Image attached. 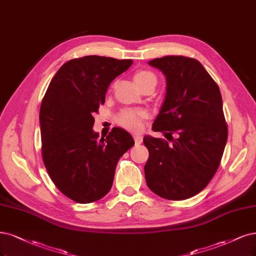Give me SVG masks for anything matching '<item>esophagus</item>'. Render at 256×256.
<instances>
[{"label": "esophagus", "instance_id": "34e87169", "mask_svg": "<svg viewBox=\"0 0 256 256\" xmlns=\"http://www.w3.org/2000/svg\"><path fill=\"white\" fill-rule=\"evenodd\" d=\"M134 138L136 144H140L143 142V138L140 134H134Z\"/></svg>", "mask_w": 256, "mask_h": 256}]
</instances>
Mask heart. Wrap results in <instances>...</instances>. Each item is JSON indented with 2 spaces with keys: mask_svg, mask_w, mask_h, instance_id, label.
I'll return each instance as SVG.
<instances>
[{
  "mask_svg": "<svg viewBox=\"0 0 256 256\" xmlns=\"http://www.w3.org/2000/svg\"><path fill=\"white\" fill-rule=\"evenodd\" d=\"M134 80L140 89H143L144 86L152 84L156 86V77L154 73L149 71H138L134 76ZM147 116V112L142 109H128L122 111L118 118V124L131 131H136L140 128V122Z\"/></svg>",
  "mask_w": 256,
  "mask_h": 256,
  "instance_id": "heart-1",
  "label": "heart"
}]
</instances>
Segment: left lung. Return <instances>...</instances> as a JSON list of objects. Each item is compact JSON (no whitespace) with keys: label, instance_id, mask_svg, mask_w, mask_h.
<instances>
[{"label":"left lung","instance_id":"8db88e82","mask_svg":"<svg viewBox=\"0 0 256 256\" xmlns=\"http://www.w3.org/2000/svg\"><path fill=\"white\" fill-rule=\"evenodd\" d=\"M148 64L166 77L165 100L152 129L168 140L144 136L146 183L164 199H188L206 186L222 161L228 140L222 94L196 59L165 56Z\"/></svg>","mask_w":256,"mask_h":256}]
</instances>
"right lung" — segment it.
I'll return each instance as SVG.
<instances>
[{"label": "right lung", "mask_w": 256, "mask_h": 256, "mask_svg": "<svg viewBox=\"0 0 256 256\" xmlns=\"http://www.w3.org/2000/svg\"><path fill=\"white\" fill-rule=\"evenodd\" d=\"M131 59L86 56L61 66L40 107L42 158L52 181L68 198L90 204L111 190L120 158L134 145L127 131L113 128L98 138L93 114L104 104L111 82Z\"/></svg>", "instance_id": "1"}]
</instances>
